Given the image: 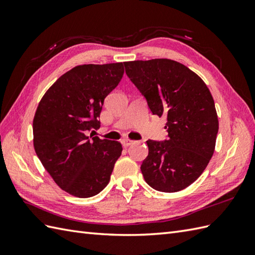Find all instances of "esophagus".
Here are the masks:
<instances>
[{
    "label": "esophagus",
    "instance_id": "obj_1",
    "mask_svg": "<svg viewBox=\"0 0 255 255\" xmlns=\"http://www.w3.org/2000/svg\"><path fill=\"white\" fill-rule=\"evenodd\" d=\"M133 142L134 141H132V140H130V139H123L122 140V144H123V147H125V148L129 147V145L132 144Z\"/></svg>",
    "mask_w": 255,
    "mask_h": 255
}]
</instances>
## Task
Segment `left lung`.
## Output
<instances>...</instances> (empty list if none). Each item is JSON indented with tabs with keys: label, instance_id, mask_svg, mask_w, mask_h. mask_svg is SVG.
<instances>
[{
	"label": "left lung",
	"instance_id": "obj_1",
	"mask_svg": "<svg viewBox=\"0 0 255 255\" xmlns=\"http://www.w3.org/2000/svg\"><path fill=\"white\" fill-rule=\"evenodd\" d=\"M128 78L153 115L165 116L167 140H148L141 164L144 181L174 193L191 185L214 154L219 123L210 91L198 75L171 59L124 62Z\"/></svg>",
	"mask_w": 255,
	"mask_h": 255
}]
</instances>
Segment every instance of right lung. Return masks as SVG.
<instances>
[{
	"label": "right lung",
	"mask_w": 255,
	"mask_h": 255,
	"mask_svg": "<svg viewBox=\"0 0 255 255\" xmlns=\"http://www.w3.org/2000/svg\"><path fill=\"white\" fill-rule=\"evenodd\" d=\"M123 62L82 64L61 75L42 96L32 121L36 154L57 185L88 198L106 187L121 142L88 136L99 129L105 97L121 82Z\"/></svg>",
	"instance_id": "add662e5"
}]
</instances>
